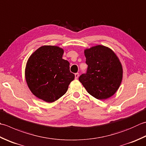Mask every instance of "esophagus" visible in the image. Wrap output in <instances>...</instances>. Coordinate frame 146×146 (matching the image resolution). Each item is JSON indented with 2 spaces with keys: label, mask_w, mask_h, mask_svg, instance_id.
Returning a JSON list of instances; mask_svg holds the SVG:
<instances>
[{
  "label": "esophagus",
  "mask_w": 146,
  "mask_h": 146,
  "mask_svg": "<svg viewBox=\"0 0 146 146\" xmlns=\"http://www.w3.org/2000/svg\"><path fill=\"white\" fill-rule=\"evenodd\" d=\"M78 76H79V73H75V79H77L78 78Z\"/></svg>",
  "instance_id": "obj_1"
}]
</instances>
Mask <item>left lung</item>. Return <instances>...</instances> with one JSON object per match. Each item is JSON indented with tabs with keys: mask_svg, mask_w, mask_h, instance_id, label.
Instances as JSON below:
<instances>
[{
	"mask_svg": "<svg viewBox=\"0 0 146 146\" xmlns=\"http://www.w3.org/2000/svg\"><path fill=\"white\" fill-rule=\"evenodd\" d=\"M88 65L86 74L79 81L88 93L98 99L111 98L118 90L123 78L120 61L110 48L96 45L84 50Z\"/></svg>",
	"mask_w": 146,
	"mask_h": 146,
	"instance_id": "obj_1",
	"label": "left lung"
}]
</instances>
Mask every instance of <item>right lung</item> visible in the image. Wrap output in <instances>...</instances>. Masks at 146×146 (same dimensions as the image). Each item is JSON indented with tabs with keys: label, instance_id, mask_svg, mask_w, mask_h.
<instances>
[{
	"label": "right lung",
	"instance_id": "1",
	"mask_svg": "<svg viewBox=\"0 0 146 146\" xmlns=\"http://www.w3.org/2000/svg\"><path fill=\"white\" fill-rule=\"evenodd\" d=\"M64 50L54 45H44L28 58L25 79L34 96L47 102H53L65 94L75 75L70 62L62 59Z\"/></svg>",
	"mask_w": 146,
	"mask_h": 146
}]
</instances>
